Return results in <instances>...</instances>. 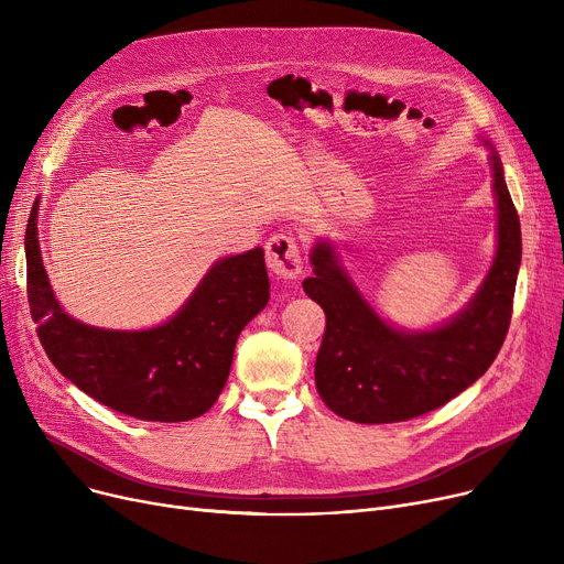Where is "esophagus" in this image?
<instances>
[{
    "label": "esophagus",
    "mask_w": 564,
    "mask_h": 564,
    "mask_svg": "<svg viewBox=\"0 0 564 564\" xmlns=\"http://www.w3.org/2000/svg\"><path fill=\"white\" fill-rule=\"evenodd\" d=\"M264 260L270 272L279 279H297L302 274V256L300 247L290 235H274L267 240Z\"/></svg>",
    "instance_id": "1"
}]
</instances>
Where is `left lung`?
<instances>
[{
    "mask_svg": "<svg viewBox=\"0 0 564 564\" xmlns=\"http://www.w3.org/2000/svg\"><path fill=\"white\" fill-rule=\"evenodd\" d=\"M498 251L482 288L453 322L425 334L389 327L354 288L336 251L319 242L313 276L304 292L327 315L315 359V387L338 416L354 423H400L446 404L494 364L508 336L517 272L521 264V224L496 155Z\"/></svg>",
    "mask_w": 564,
    "mask_h": 564,
    "instance_id": "left-lung-1",
    "label": "left lung"
}]
</instances>
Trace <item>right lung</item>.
Returning a JSON list of instances; mask_svg holds the SVG:
<instances>
[{
  "label": "right lung",
  "mask_w": 564,
  "mask_h": 564,
  "mask_svg": "<svg viewBox=\"0 0 564 564\" xmlns=\"http://www.w3.org/2000/svg\"><path fill=\"white\" fill-rule=\"evenodd\" d=\"M36 210L39 200L24 235L26 297L56 370L86 395L132 419L183 423L210 409L226 387L237 336L270 300L262 249L219 260L162 327L94 329L54 300L39 249Z\"/></svg>",
  "instance_id": "right-lung-1"
}]
</instances>
